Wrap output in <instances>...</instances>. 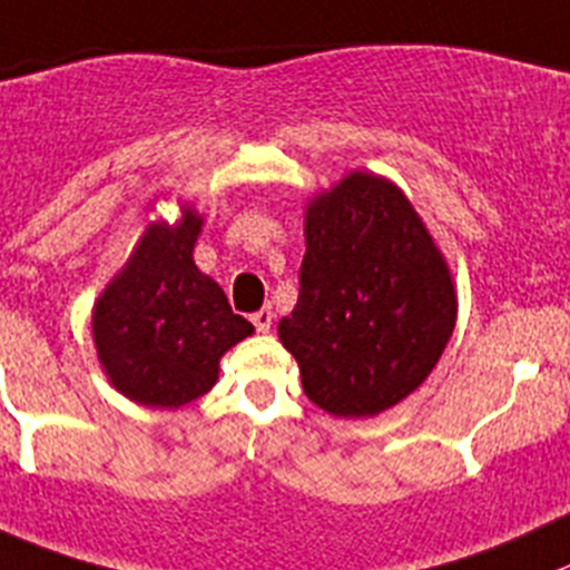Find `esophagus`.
Instances as JSON below:
<instances>
[{"mask_svg": "<svg viewBox=\"0 0 570 570\" xmlns=\"http://www.w3.org/2000/svg\"><path fill=\"white\" fill-rule=\"evenodd\" d=\"M252 324L257 327V333H268L271 324H274V311L271 307H259L257 313H252Z\"/></svg>", "mask_w": 570, "mask_h": 570, "instance_id": "1", "label": "esophagus"}]
</instances>
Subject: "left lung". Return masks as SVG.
Listing matches in <instances>:
<instances>
[{"label":"left lung","instance_id":"1","mask_svg":"<svg viewBox=\"0 0 570 570\" xmlns=\"http://www.w3.org/2000/svg\"><path fill=\"white\" fill-rule=\"evenodd\" d=\"M299 299L279 322L302 389L335 416L409 397L456 327L451 271L394 184L350 173L307 207Z\"/></svg>","mask_w":570,"mask_h":570}]
</instances>
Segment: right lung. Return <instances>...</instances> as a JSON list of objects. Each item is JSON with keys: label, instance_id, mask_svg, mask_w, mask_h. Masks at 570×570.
I'll return each instance as SVG.
<instances>
[{"label": "right lung", "instance_id": "right-lung-1", "mask_svg": "<svg viewBox=\"0 0 570 570\" xmlns=\"http://www.w3.org/2000/svg\"><path fill=\"white\" fill-rule=\"evenodd\" d=\"M198 232L193 209L178 226H148L95 305L91 330L102 370L134 403L178 409L207 394L218 381L220 355L254 333L232 313L218 282L195 268Z\"/></svg>", "mask_w": 570, "mask_h": 570}]
</instances>
